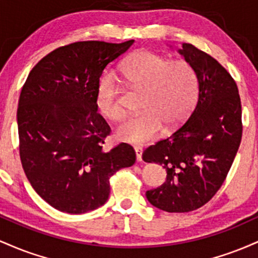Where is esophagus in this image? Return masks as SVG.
I'll return each mask as SVG.
<instances>
[{"label":"esophagus","mask_w":258,"mask_h":258,"mask_svg":"<svg viewBox=\"0 0 258 258\" xmlns=\"http://www.w3.org/2000/svg\"><path fill=\"white\" fill-rule=\"evenodd\" d=\"M135 152H136V156H137L138 161H142V154H143V148L142 147H135Z\"/></svg>","instance_id":"esophagus-1"}]
</instances>
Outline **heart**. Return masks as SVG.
<instances>
[{"label":"heart","mask_w":258,"mask_h":258,"mask_svg":"<svg viewBox=\"0 0 258 258\" xmlns=\"http://www.w3.org/2000/svg\"><path fill=\"white\" fill-rule=\"evenodd\" d=\"M123 82L143 90L142 114L132 116L116 130L117 138L142 144L155 139L167 128H177L193 110L199 96V79L185 60H171L158 53L139 49L120 65ZM96 108L102 116L119 121L125 109L119 99V87L110 75L103 76L96 88Z\"/></svg>","instance_id":"b5f03b06"}]
</instances>
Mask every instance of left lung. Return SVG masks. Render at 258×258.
<instances>
[{
    "label": "left lung",
    "instance_id": "obj_1",
    "mask_svg": "<svg viewBox=\"0 0 258 258\" xmlns=\"http://www.w3.org/2000/svg\"><path fill=\"white\" fill-rule=\"evenodd\" d=\"M180 54L199 79V96L189 119L170 137L144 150L146 162L162 165L166 182L147 191L153 206L189 212L209 203L223 184L242 136L238 86L222 65L190 43Z\"/></svg>",
    "mask_w": 258,
    "mask_h": 258
}]
</instances>
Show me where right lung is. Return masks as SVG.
<instances>
[{"label":"right lung","mask_w":258,"mask_h":258,"mask_svg":"<svg viewBox=\"0 0 258 258\" xmlns=\"http://www.w3.org/2000/svg\"><path fill=\"white\" fill-rule=\"evenodd\" d=\"M133 42L59 47L32 68L23 86L17 111L20 160L35 191L59 211L78 215L104 205L109 178L136 162L127 143L102 149L110 127L94 102L104 69Z\"/></svg>","instance_id":"1"}]
</instances>
